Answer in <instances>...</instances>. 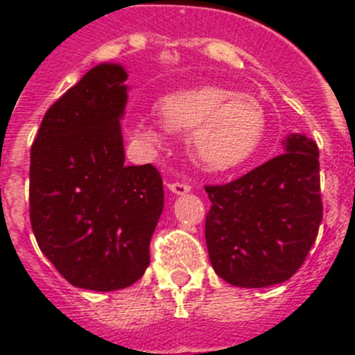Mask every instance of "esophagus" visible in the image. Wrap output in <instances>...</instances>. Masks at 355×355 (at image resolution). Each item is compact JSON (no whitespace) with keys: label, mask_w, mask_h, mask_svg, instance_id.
Listing matches in <instances>:
<instances>
[{"label":"esophagus","mask_w":355,"mask_h":355,"mask_svg":"<svg viewBox=\"0 0 355 355\" xmlns=\"http://www.w3.org/2000/svg\"><path fill=\"white\" fill-rule=\"evenodd\" d=\"M167 187L175 196H184L187 192H190V184L183 183V181H172V183H167Z\"/></svg>","instance_id":"obj_1"}]
</instances>
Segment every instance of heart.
<instances>
[{
  "instance_id": "1",
  "label": "heart",
  "mask_w": 355,
  "mask_h": 355,
  "mask_svg": "<svg viewBox=\"0 0 355 355\" xmlns=\"http://www.w3.org/2000/svg\"><path fill=\"white\" fill-rule=\"evenodd\" d=\"M156 112L168 131H188V155L206 172L231 171L247 162L265 133V110L258 99L224 87L168 94L159 99ZM131 135L146 149L163 144V131L147 124H137Z\"/></svg>"
}]
</instances>
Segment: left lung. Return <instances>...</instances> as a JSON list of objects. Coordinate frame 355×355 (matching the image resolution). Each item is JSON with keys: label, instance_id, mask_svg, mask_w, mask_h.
<instances>
[{"label": "left lung", "instance_id": "8db88e82", "mask_svg": "<svg viewBox=\"0 0 355 355\" xmlns=\"http://www.w3.org/2000/svg\"><path fill=\"white\" fill-rule=\"evenodd\" d=\"M286 153L240 180L206 187V245L211 266L233 286L284 283L306 259L322 222L315 140L290 133Z\"/></svg>", "mask_w": 355, "mask_h": 355}]
</instances>
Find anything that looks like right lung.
Wrapping results in <instances>:
<instances>
[{"label": "right lung", "mask_w": 355, "mask_h": 355, "mask_svg": "<svg viewBox=\"0 0 355 355\" xmlns=\"http://www.w3.org/2000/svg\"><path fill=\"white\" fill-rule=\"evenodd\" d=\"M126 80L121 64L90 69L46 112L31 146V229L44 256L83 290L137 283L163 211L159 172L124 165Z\"/></svg>", "instance_id": "add662e5"}]
</instances>
